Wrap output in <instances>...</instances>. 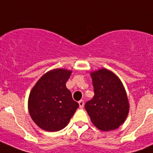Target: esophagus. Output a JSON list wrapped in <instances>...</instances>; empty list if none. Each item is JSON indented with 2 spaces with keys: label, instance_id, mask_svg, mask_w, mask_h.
Instances as JSON below:
<instances>
[{
  "label": "esophagus",
  "instance_id": "esophagus-1",
  "mask_svg": "<svg viewBox=\"0 0 153 153\" xmlns=\"http://www.w3.org/2000/svg\"><path fill=\"white\" fill-rule=\"evenodd\" d=\"M79 107H80V108H81V109H82V108H83V106H84V102H83V100H80L79 102Z\"/></svg>",
  "mask_w": 153,
  "mask_h": 153
}]
</instances>
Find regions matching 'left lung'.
Wrapping results in <instances>:
<instances>
[{
  "label": "left lung",
  "instance_id": "left-lung-1",
  "mask_svg": "<svg viewBox=\"0 0 153 153\" xmlns=\"http://www.w3.org/2000/svg\"><path fill=\"white\" fill-rule=\"evenodd\" d=\"M94 96L85 105L94 126L99 130L119 128L129 111L126 89L118 77L105 68L91 72Z\"/></svg>",
  "mask_w": 153,
  "mask_h": 153
}]
</instances>
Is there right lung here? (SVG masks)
<instances>
[{
	"mask_svg": "<svg viewBox=\"0 0 153 153\" xmlns=\"http://www.w3.org/2000/svg\"><path fill=\"white\" fill-rule=\"evenodd\" d=\"M71 73L63 68L51 70L32 87L27 102L28 112L42 129L57 132L64 128L79 108V103L73 100L66 87Z\"/></svg>",
	"mask_w": 153,
	"mask_h": 153,
	"instance_id": "1",
	"label": "right lung"
}]
</instances>
